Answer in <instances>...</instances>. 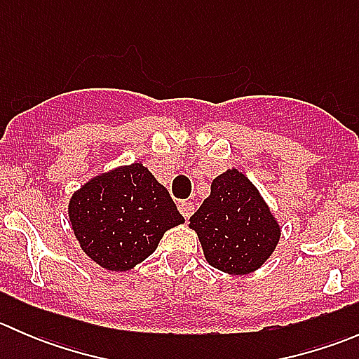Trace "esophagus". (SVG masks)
Here are the masks:
<instances>
[{
  "mask_svg": "<svg viewBox=\"0 0 359 359\" xmlns=\"http://www.w3.org/2000/svg\"><path fill=\"white\" fill-rule=\"evenodd\" d=\"M179 212L182 213L184 219H189L194 213V205L191 201H180L179 203Z\"/></svg>",
  "mask_w": 359,
  "mask_h": 359,
  "instance_id": "1",
  "label": "esophagus"
}]
</instances>
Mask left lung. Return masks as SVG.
<instances>
[{
  "label": "left lung",
  "mask_w": 359,
  "mask_h": 359,
  "mask_svg": "<svg viewBox=\"0 0 359 359\" xmlns=\"http://www.w3.org/2000/svg\"><path fill=\"white\" fill-rule=\"evenodd\" d=\"M206 262L243 276L259 269L276 250L281 226L252 180L238 168L217 175L210 196L189 219Z\"/></svg>",
  "instance_id": "obj_1"
}]
</instances>
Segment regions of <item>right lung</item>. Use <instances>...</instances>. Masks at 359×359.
Returning a JSON list of instances; mask_svg holds the SVG:
<instances>
[{
  "label": "right lung",
  "mask_w": 359,
  "mask_h": 359,
  "mask_svg": "<svg viewBox=\"0 0 359 359\" xmlns=\"http://www.w3.org/2000/svg\"><path fill=\"white\" fill-rule=\"evenodd\" d=\"M67 213L83 252L114 273L144 262L166 231L184 224L166 187L140 161L92 177L72 193Z\"/></svg>",
  "instance_id": "add662e5"
}]
</instances>
